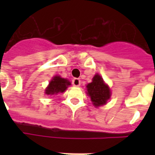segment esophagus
<instances>
[{"mask_svg": "<svg viewBox=\"0 0 155 155\" xmlns=\"http://www.w3.org/2000/svg\"><path fill=\"white\" fill-rule=\"evenodd\" d=\"M72 84L75 86V87H78V86H80L81 85V80L80 79H78V78H74L72 80Z\"/></svg>", "mask_w": 155, "mask_h": 155, "instance_id": "34e87169", "label": "esophagus"}]
</instances>
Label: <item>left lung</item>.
<instances>
[{
	"instance_id": "obj_1",
	"label": "left lung",
	"mask_w": 155,
	"mask_h": 155,
	"mask_svg": "<svg viewBox=\"0 0 155 155\" xmlns=\"http://www.w3.org/2000/svg\"><path fill=\"white\" fill-rule=\"evenodd\" d=\"M87 94L91 97L92 103L95 107H100L107 103L111 96L110 87L104 83L100 74H94L92 82L86 85Z\"/></svg>"
}]
</instances>
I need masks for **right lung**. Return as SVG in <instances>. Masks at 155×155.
Instances as JSON below:
<instances>
[{
    "instance_id": "right-lung-1",
    "label": "right lung",
    "mask_w": 155,
    "mask_h": 155,
    "mask_svg": "<svg viewBox=\"0 0 155 155\" xmlns=\"http://www.w3.org/2000/svg\"><path fill=\"white\" fill-rule=\"evenodd\" d=\"M71 82L67 79L61 78L59 75H55L50 81L45 93L46 94H57L58 93H63L65 91L69 85H71Z\"/></svg>"
}]
</instances>
